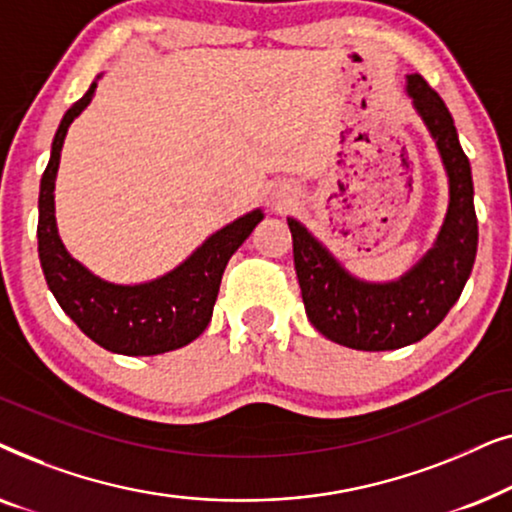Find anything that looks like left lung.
Masks as SVG:
<instances>
[{
    "label": "left lung",
    "mask_w": 512,
    "mask_h": 512,
    "mask_svg": "<svg viewBox=\"0 0 512 512\" xmlns=\"http://www.w3.org/2000/svg\"><path fill=\"white\" fill-rule=\"evenodd\" d=\"M408 93L450 177V209L436 247L398 282L368 284L342 270L296 219H289L307 319L328 340L363 352L398 349L429 335L459 300L478 251L471 163L450 111L424 76H408Z\"/></svg>",
    "instance_id": "1"
}]
</instances>
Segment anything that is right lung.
<instances>
[{
  "mask_svg": "<svg viewBox=\"0 0 512 512\" xmlns=\"http://www.w3.org/2000/svg\"><path fill=\"white\" fill-rule=\"evenodd\" d=\"M97 83L67 109L55 132L39 188V261L48 289L69 319L97 345L114 354L153 356L193 342L205 331L219 296L230 256L263 219L261 209L221 228L191 258L149 284L118 286L102 282L67 254L55 228V174L67 128L93 100Z\"/></svg>",
  "mask_w": 512,
  "mask_h": 512,
  "instance_id": "right-lung-1",
  "label": "right lung"
}]
</instances>
